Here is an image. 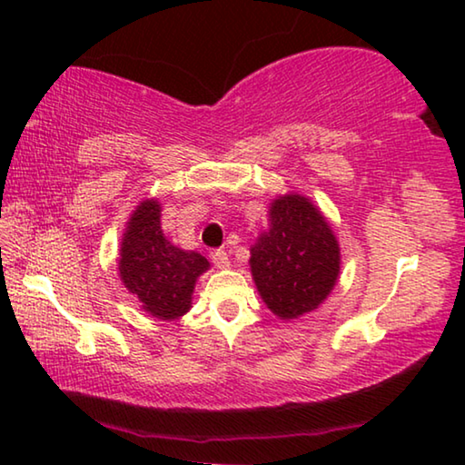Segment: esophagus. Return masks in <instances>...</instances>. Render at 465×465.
<instances>
[{
    "instance_id": "34e87169",
    "label": "esophagus",
    "mask_w": 465,
    "mask_h": 465,
    "mask_svg": "<svg viewBox=\"0 0 465 465\" xmlns=\"http://www.w3.org/2000/svg\"><path fill=\"white\" fill-rule=\"evenodd\" d=\"M211 261L217 266V269H227L230 266V256H227L225 250H213L211 252Z\"/></svg>"
}]
</instances>
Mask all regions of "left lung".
<instances>
[{
  "label": "left lung",
  "mask_w": 465,
  "mask_h": 465,
  "mask_svg": "<svg viewBox=\"0 0 465 465\" xmlns=\"http://www.w3.org/2000/svg\"><path fill=\"white\" fill-rule=\"evenodd\" d=\"M252 277L281 320L303 316L324 302L341 271V250L320 211L299 194L271 207V230L252 246Z\"/></svg>",
  "instance_id": "8db88e82"
}]
</instances>
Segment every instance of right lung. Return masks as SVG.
Masks as SVG:
<instances>
[{
	"label": "right lung",
	"instance_id": "1",
	"mask_svg": "<svg viewBox=\"0 0 465 465\" xmlns=\"http://www.w3.org/2000/svg\"><path fill=\"white\" fill-rule=\"evenodd\" d=\"M207 269V258L163 238L160 204H139L124 233L119 271L124 287L139 297L145 312L162 320L184 316L191 310L194 282Z\"/></svg>",
	"mask_w": 465,
	"mask_h": 465
}]
</instances>
